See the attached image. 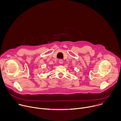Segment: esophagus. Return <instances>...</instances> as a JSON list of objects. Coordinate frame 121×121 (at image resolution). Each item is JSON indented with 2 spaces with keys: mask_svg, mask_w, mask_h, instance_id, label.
<instances>
[{
  "mask_svg": "<svg viewBox=\"0 0 121 121\" xmlns=\"http://www.w3.org/2000/svg\"><path fill=\"white\" fill-rule=\"evenodd\" d=\"M63 60H60L59 61V63H61V64H62V63H63Z\"/></svg>",
  "mask_w": 121,
  "mask_h": 121,
  "instance_id": "obj_1",
  "label": "esophagus"
}]
</instances>
